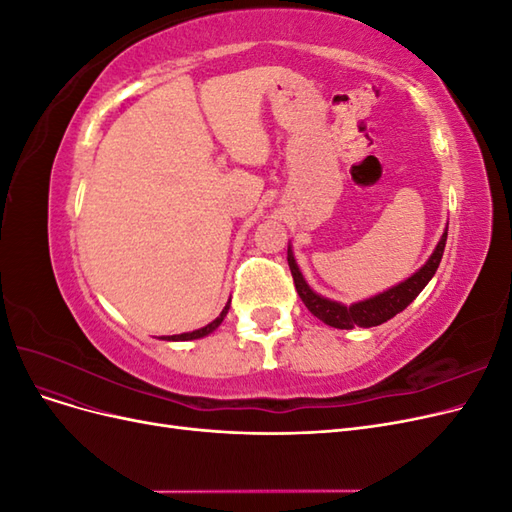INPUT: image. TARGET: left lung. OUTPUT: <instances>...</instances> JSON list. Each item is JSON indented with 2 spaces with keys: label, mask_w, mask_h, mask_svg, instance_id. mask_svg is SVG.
I'll use <instances>...</instances> for the list:
<instances>
[{
  "label": "left lung",
  "mask_w": 512,
  "mask_h": 512,
  "mask_svg": "<svg viewBox=\"0 0 512 512\" xmlns=\"http://www.w3.org/2000/svg\"><path fill=\"white\" fill-rule=\"evenodd\" d=\"M446 232H448V226L444 228L442 237H440V241L436 245V250L431 252V256L427 258L425 265L421 269H416L408 277V280H404L401 284H395L393 288L384 290L380 294H374V297L363 299V301H356L352 305H344V303H339V301L322 297V294H318L312 286H309L305 282V277H303L299 265H297V260H294L292 247L288 245V267H290V273H292L294 288H297L299 297H301V301L305 303V307L309 309V312H312L324 324H329V327H335V329H354V327L369 329V327H378V324L391 320L399 312H404V309L429 284L431 277L436 275V271L440 267L442 254H444Z\"/></svg>",
  "instance_id": "obj_1"
}]
</instances>
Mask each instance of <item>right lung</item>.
<instances>
[{
    "mask_svg": "<svg viewBox=\"0 0 512 512\" xmlns=\"http://www.w3.org/2000/svg\"><path fill=\"white\" fill-rule=\"evenodd\" d=\"M228 309H230V301L226 303V307L222 309V314L215 318L213 322H209L207 327H200V329H196V331H192V333H181V335H162L160 339H164V342H190V339H200V337H207L209 333H213L215 329L220 327V324L224 322V318H226V314H228Z\"/></svg>",
    "mask_w": 512,
    "mask_h": 512,
    "instance_id": "1",
    "label": "right lung"
}]
</instances>
